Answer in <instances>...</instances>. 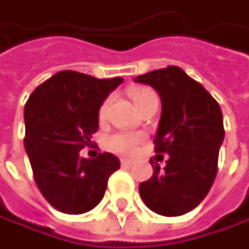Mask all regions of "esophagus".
<instances>
[{"label": "esophagus", "mask_w": 249, "mask_h": 249, "mask_svg": "<svg viewBox=\"0 0 249 249\" xmlns=\"http://www.w3.org/2000/svg\"><path fill=\"white\" fill-rule=\"evenodd\" d=\"M120 163H122V166H130L133 162L130 160V159H126V158H123V159H120Z\"/></svg>", "instance_id": "1"}]
</instances>
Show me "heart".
Here are the masks:
<instances>
[{"label": "heart", "mask_w": 249, "mask_h": 249, "mask_svg": "<svg viewBox=\"0 0 249 249\" xmlns=\"http://www.w3.org/2000/svg\"><path fill=\"white\" fill-rule=\"evenodd\" d=\"M130 97L134 102V105L137 107L139 109L141 105H144L147 101L154 100L157 98V94L151 89H147V87H140V89H134L130 92ZM107 108H108V102H104L101 105L100 112V119H104L105 115H107ZM141 136L139 134H131V133H118V134H113L109 139V147L115 152H119V154H130L133 152L137 144L141 142Z\"/></svg>", "instance_id": "heart-1"}]
</instances>
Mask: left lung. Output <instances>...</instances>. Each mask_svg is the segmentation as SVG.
<instances>
[{"label": "left lung", "mask_w": 249, "mask_h": 249, "mask_svg": "<svg viewBox=\"0 0 249 249\" xmlns=\"http://www.w3.org/2000/svg\"><path fill=\"white\" fill-rule=\"evenodd\" d=\"M134 82L148 84L159 94L162 112L155 152L169 155L163 170L152 166V177L140 184V196L158 215H184L201 204L213 184L225 139L222 109L177 66L140 74Z\"/></svg>", "instance_id": "1"}]
</instances>
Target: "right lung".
Returning a JSON list of instances; mask_svg holds the SVG:
<instances>
[{"instance_id":"1","label":"right lung","mask_w":249,"mask_h":249,"mask_svg":"<svg viewBox=\"0 0 249 249\" xmlns=\"http://www.w3.org/2000/svg\"><path fill=\"white\" fill-rule=\"evenodd\" d=\"M122 82L62 71L40 84L24 105V148L36 184L63 213L80 215L95 208L109 176L120 167L109 152L86 159L80 149L91 144L101 105Z\"/></svg>"}]
</instances>
